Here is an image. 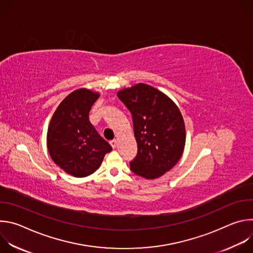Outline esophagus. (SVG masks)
I'll list each match as a JSON object with an SVG mask.
<instances>
[{
    "instance_id": "obj_1",
    "label": "esophagus",
    "mask_w": 253,
    "mask_h": 253,
    "mask_svg": "<svg viewBox=\"0 0 253 253\" xmlns=\"http://www.w3.org/2000/svg\"><path fill=\"white\" fill-rule=\"evenodd\" d=\"M110 144H111L112 148H116V146H117V140H116V139L111 140V141H110Z\"/></svg>"
}]
</instances>
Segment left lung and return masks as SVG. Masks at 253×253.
<instances>
[{
	"label": "left lung",
	"mask_w": 253,
	"mask_h": 253,
	"mask_svg": "<svg viewBox=\"0 0 253 253\" xmlns=\"http://www.w3.org/2000/svg\"><path fill=\"white\" fill-rule=\"evenodd\" d=\"M117 96L133 119L138 152L130 162L131 171L146 179L162 176L184 151L186 132L179 108L163 92L143 83L122 89Z\"/></svg>",
	"instance_id": "left-lung-1"
}]
</instances>
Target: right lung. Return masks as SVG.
<instances>
[{
    "mask_svg": "<svg viewBox=\"0 0 253 253\" xmlns=\"http://www.w3.org/2000/svg\"><path fill=\"white\" fill-rule=\"evenodd\" d=\"M100 94L81 88L70 93L57 107L47 132L49 154L62 170L86 177L101 165L112 147L89 121L92 105Z\"/></svg>",
    "mask_w": 253,
    "mask_h": 253,
    "instance_id": "add662e5",
    "label": "right lung"
}]
</instances>
